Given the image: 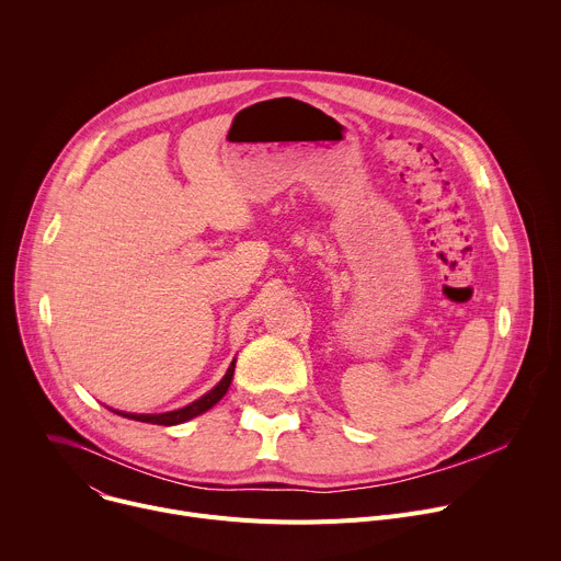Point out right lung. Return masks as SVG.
I'll return each instance as SVG.
<instances>
[{"mask_svg": "<svg viewBox=\"0 0 561 561\" xmlns=\"http://www.w3.org/2000/svg\"><path fill=\"white\" fill-rule=\"evenodd\" d=\"M234 362H230L226 375L219 379L217 386H213L206 394H202L199 399H195V402H191L188 407L184 409H178V411H169V413H157V415H150V413H124V411H115L111 409L115 415H122V417H128V420H135V422H144V424H157V426H178V424H184L202 413H206L208 409H213L219 399L226 394L230 381H232V375H234Z\"/></svg>", "mask_w": 561, "mask_h": 561, "instance_id": "obj_1", "label": "right lung"}]
</instances>
